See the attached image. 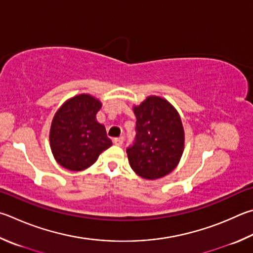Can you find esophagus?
I'll return each instance as SVG.
<instances>
[{"label":"esophagus","mask_w":253,"mask_h":253,"mask_svg":"<svg viewBox=\"0 0 253 253\" xmlns=\"http://www.w3.org/2000/svg\"><path fill=\"white\" fill-rule=\"evenodd\" d=\"M123 142H124V139L122 138V137H119V138H115V139H114V144L116 145V146H122Z\"/></svg>","instance_id":"1"}]
</instances>
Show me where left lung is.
I'll return each instance as SVG.
<instances>
[{
    "label": "left lung",
    "instance_id": "left-lung-1",
    "mask_svg": "<svg viewBox=\"0 0 253 253\" xmlns=\"http://www.w3.org/2000/svg\"><path fill=\"white\" fill-rule=\"evenodd\" d=\"M136 136L126 149L130 167L145 179L162 178L180 160L185 132L180 116L172 105L158 96H149L134 107Z\"/></svg>",
    "mask_w": 253,
    "mask_h": 253
}]
</instances>
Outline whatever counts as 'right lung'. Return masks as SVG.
I'll return each instance as SVG.
<instances>
[{"instance_id":"obj_1","label":"right lung","mask_w":253,"mask_h":253,"mask_svg":"<svg viewBox=\"0 0 253 253\" xmlns=\"http://www.w3.org/2000/svg\"><path fill=\"white\" fill-rule=\"evenodd\" d=\"M102 103L88 94L66 100L53 118L50 149L62 167L81 171L90 167L112 146L103 124L96 119Z\"/></svg>"}]
</instances>
